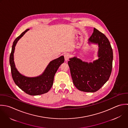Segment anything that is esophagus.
<instances>
[{"label":"esophagus","instance_id":"obj_1","mask_svg":"<svg viewBox=\"0 0 128 128\" xmlns=\"http://www.w3.org/2000/svg\"><path fill=\"white\" fill-rule=\"evenodd\" d=\"M70 55L69 54H68V53H66V54H64V58H65V61H67L68 59H69V57H70Z\"/></svg>","mask_w":128,"mask_h":128}]
</instances>
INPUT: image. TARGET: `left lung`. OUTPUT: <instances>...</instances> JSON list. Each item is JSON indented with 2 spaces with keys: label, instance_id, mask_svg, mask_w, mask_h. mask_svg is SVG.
<instances>
[{
  "label": "left lung",
  "instance_id": "left-lung-1",
  "mask_svg": "<svg viewBox=\"0 0 128 128\" xmlns=\"http://www.w3.org/2000/svg\"><path fill=\"white\" fill-rule=\"evenodd\" d=\"M88 43L98 45L99 59L88 63L74 57L69 59L68 63L75 86L81 91L95 92L109 79L112 69L113 54L108 39L95 28Z\"/></svg>",
  "mask_w": 128,
  "mask_h": 128
}]
</instances>
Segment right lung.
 Segmentation results:
<instances>
[{"instance_id": "obj_1", "label": "right lung", "mask_w": 128, "mask_h": 128, "mask_svg": "<svg viewBox=\"0 0 128 128\" xmlns=\"http://www.w3.org/2000/svg\"><path fill=\"white\" fill-rule=\"evenodd\" d=\"M29 29H26L17 37L13 43L11 52L9 57L12 77L16 85L26 94L39 95L48 92L52 87L54 77L59 66L64 62V57L61 56L51 61L44 72L35 77H27L21 74L17 70L14 62V52L17 41Z\"/></svg>"}]
</instances>
